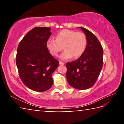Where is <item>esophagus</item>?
<instances>
[{"label":"esophagus","mask_w":124,"mask_h":124,"mask_svg":"<svg viewBox=\"0 0 124 124\" xmlns=\"http://www.w3.org/2000/svg\"><path fill=\"white\" fill-rule=\"evenodd\" d=\"M59 64H61V65H64V63L62 62H59Z\"/></svg>","instance_id":"34e87169"}]
</instances>
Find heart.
<instances>
[{"label":"heart","instance_id":"b5f03b06","mask_svg":"<svg viewBox=\"0 0 124 124\" xmlns=\"http://www.w3.org/2000/svg\"><path fill=\"white\" fill-rule=\"evenodd\" d=\"M87 45V39L83 33L64 29L56 35V39L50 38L46 43L47 49L52 56H57L63 50L65 51L61 54L60 59L67 60L79 57L84 52Z\"/></svg>","mask_w":124,"mask_h":124}]
</instances>
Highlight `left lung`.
I'll return each instance as SVG.
<instances>
[{
	"mask_svg": "<svg viewBox=\"0 0 124 124\" xmlns=\"http://www.w3.org/2000/svg\"><path fill=\"white\" fill-rule=\"evenodd\" d=\"M79 28L86 37V47L78 59L67 63L66 77L72 87L85 90L95 84L99 76L103 63V50L100 42L93 33L83 27Z\"/></svg>",
	"mask_w": 124,
	"mask_h": 124,
	"instance_id": "8db88e82",
	"label": "left lung"
}]
</instances>
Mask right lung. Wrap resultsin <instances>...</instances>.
Here are the masks:
<instances>
[{"mask_svg": "<svg viewBox=\"0 0 124 124\" xmlns=\"http://www.w3.org/2000/svg\"><path fill=\"white\" fill-rule=\"evenodd\" d=\"M49 27H35L20 41L16 54V65L23 83L38 92L47 91L53 85L52 73L58 67L47 49L46 43L51 33Z\"/></svg>", "mask_w": 124, "mask_h": 124, "instance_id": "right-lung-1", "label": "right lung"}]
</instances>
